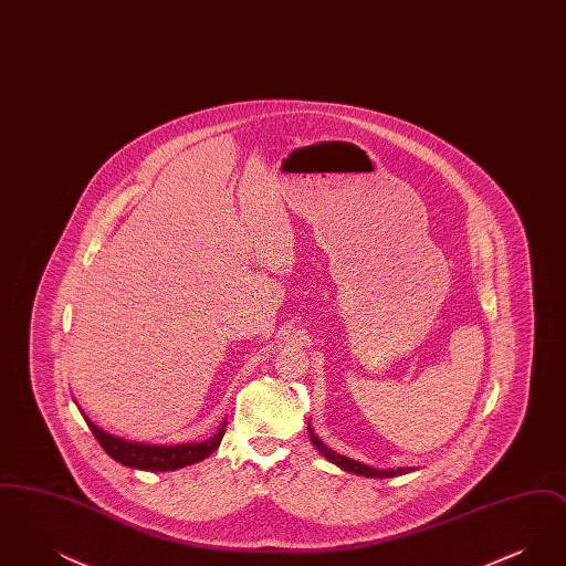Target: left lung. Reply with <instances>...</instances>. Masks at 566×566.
<instances>
[{
    "mask_svg": "<svg viewBox=\"0 0 566 566\" xmlns=\"http://www.w3.org/2000/svg\"><path fill=\"white\" fill-rule=\"evenodd\" d=\"M307 431H310V439H312V443L316 446V450L323 454L326 460H331L333 464H337V467H342L344 471H348V473H354V475H365V478H397V475H403V473H409V471H413L411 467H399V469H390V471H381V469H374V467H369V464H363V462H356V460H352L348 457H342V454H337V452H333L331 448H326L323 441L314 434V431L307 427Z\"/></svg>",
    "mask_w": 566,
    "mask_h": 566,
    "instance_id": "obj_1",
    "label": "left lung"
}]
</instances>
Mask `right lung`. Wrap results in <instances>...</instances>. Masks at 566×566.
<instances>
[{
  "mask_svg": "<svg viewBox=\"0 0 566 566\" xmlns=\"http://www.w3.org/2000/svg\"><path fill=\"white\" fill-rule=\"evenodd\" d=\"M84 420L109 458H114L116 462H120L125 467L142 469V471H176V469L189 467L192 462H199V460L210 457L214 450H218V446L224 437V424H222V429H218L212 439L201 441V443L146 446V443H134V441L108 434L99 427H95L86 416H84Z\"/></svg>",
  "mask_w": 566,
  "mask_h": 566,
  "instance_id": "1",
  "label": "right lung"
}]
</instances>
